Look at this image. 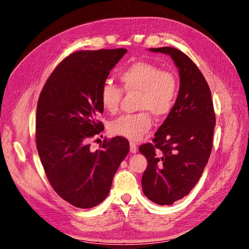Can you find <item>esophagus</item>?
<instances>
[{"label":"esophagus","mask_w":249,"mask_h":249,"mask_svg":"<svg viewBox=\"0 0 249 249\" xmlns=\"http://www.w3.org/2000/svg\"><path fill=\"white\" fill-rule=\"evenodd\" d=\"M130 152L133 153V154H135V153L137 152V145H136V143L133 142V141L130 142Z\"/></svg>","instance_id":"34e87169"}]
</instances>
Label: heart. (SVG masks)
Wrapping results in <instances>:
<instances>
[{
    "instance_id": "heart-1",
    "label": "heart",
    "mask_w": 249,
    "mask_h": 249,
    "mask_svg": "<svg viewBox=\"0 0 249 249\" xmlns=\"http://www.w3.org/2000/svg\"><path fill=\"white\" fill-rule=\"evenodd\" d=\"M119 80L126 93H139L135 114L123 115L112 120L109 130L112 134L131 140H137L153 125L152 113L158 119L169 115L178 96V79L170 71H163L159 65L148 61H136L120 71ZM123 89L105 82L100 90L102 107L114 114L123 99Z\"/></svg>"
}]
</instances>
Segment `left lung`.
Returning <instances> with one entry per match:
<instances>
[{"label": "left lung", "instance_id": "obj_1", "mask_svg": "<svg viewBox=\"0 0 249 249\" xmlns=\"http://www.w3.org/2000/svg\"><path fill=\"white\" fill-rule=\"evenodd\" d=\"M149 51L169 55L180 80L175 108L153 142L139 147L147 159L143 192L158 205L169 206L189 194L199 180L212 152L216 117L210 87L192 60L170 47Z\"/></svg>", "mask_w": 249, "mask_h": 249}]
</instances>
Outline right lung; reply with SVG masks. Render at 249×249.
<instances>
[{"label":"right lung","instance_id":"1","mask_svg":"<svg viewBox=\"0 0 249 249\" xmlns=\"http://www.w3.org/2000/svg\"><path fill=\"white\" fill-rule=\"evenodd\" d=\"M125 49L77 51L60 62L44 84L36 112V147L51 186L71 205L89 209L109 194L113 177L129 153L124 137L90 139L104 130L100 90Z\"/></svg>","mask_w":249,"mask_h":249}]
</instances>
